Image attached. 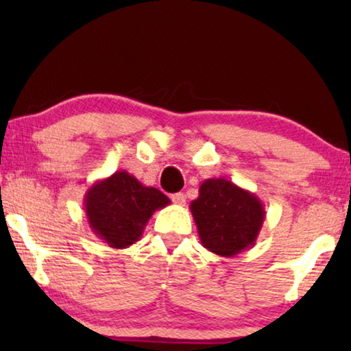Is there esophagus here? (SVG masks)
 I'll return each instance as SVG.
<instances>
[{"mask_svg": "<svg viewBox=\"0 0 351 351\" xmlns=\"http://www.w3.org/2000/svg\"><path fill=\"white\" fill-rule=\"evenodd\" d=\"M171 199H172V203L177 204V206H184L186 198H185L184 193H174L171 196Z\"/></svg>", "mask_w": 351, "mask_h": 351, "instance_id": "esophagus-1", "label": "esophagus"}]
</instances>
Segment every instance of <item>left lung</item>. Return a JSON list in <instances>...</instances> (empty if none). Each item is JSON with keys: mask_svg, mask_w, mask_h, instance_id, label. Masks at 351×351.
<instances>
[{"mask_svg": "<svg viewBox=\"0 0 351 351\" xmlns=\"http://www.w3.org/2000/svg\"><path fill=\"white\" fill-rule=\"evenodd\" d=\"M190 210L201 244L222 257L252 247L267 214L256 195L223 177L204 180Z\"/></svg>", "mask_w": 351, "mask_h": 351, "instance_id": "left-lung-1", "label": "left lung"}]
</instances>
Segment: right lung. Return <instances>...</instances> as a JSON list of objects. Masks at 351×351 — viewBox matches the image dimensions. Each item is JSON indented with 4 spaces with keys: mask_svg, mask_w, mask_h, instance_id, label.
<instances>
[{
    "mask_svg": "<svg viewBox=\"0 0 351 351\" xmlns=\"http://www.w3.org/2000/svg\"><path fill=\"white\" fill-rule=\"evenodd\" d=\"M169 203L158 189L145 186L126 171H118L89 186L84 210L94 234L110 247L126 249L141 239L153 213Z\"/></svg>",
    "mask_w": 351,
    "mask_h": 351,
    "instance_id": "add662e5",
    "label": "right lung"
}]
</instances>
